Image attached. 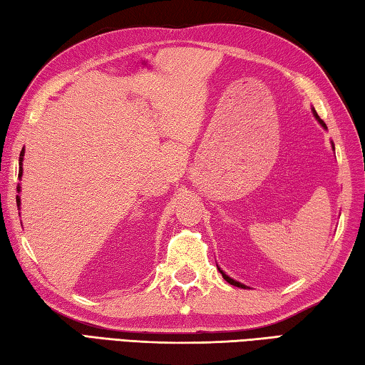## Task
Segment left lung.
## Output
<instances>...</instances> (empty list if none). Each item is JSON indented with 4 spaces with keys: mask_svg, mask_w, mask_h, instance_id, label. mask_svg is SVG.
Instances as JSON below:
<instances>
[{
    "mask_svg": "<svg viewBox=\"0 0 365 365\" xmlns=\"http://www.w3.org/2000/svg\"><path fill=\"white\" fill-rule=\"evenodd\" d=\"M312 111H313V115H314V119L316 120H318L319 122V125L322 127V128H324V130H327V125H326V123H324V120H322L321 118H319V115H318V113H316L314 111V108H312ZM331 144H332V150H335V148H334V143L331 141ZM217 270L219 272H221V274H222V278L227 281V283H230V284H233V286H237V287H243V289H245V287H247V286H245L243 283H240V281H237V279H233V278H230L229 277V274H227L224 270H222V268H219L217 267Z\"/></svg>",
    "mask_w": 365,
    "mask_h": 365,
    "instance_id": "left-lung-1",
    "label": "left lung"
}]
</instances>
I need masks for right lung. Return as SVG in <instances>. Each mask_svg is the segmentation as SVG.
Listing matches in <instances>:
<instances>
[{"instance_id": "1", "label": "right lung", "mask_w": 365, "mask_h": 365, "mask_svg": "<svg viewBox=\"0 0 365 365\" xmlns=\"http://www.w3.org/2000/svg\"><path fill=\"white\" fill-rule=\"evenodd\" d=\"M24 155H25V148L22 149V153H20V157H19V180L24 175ZM17 192H20V184L17 185ZM16 198H17V208L20 210V195H17ZM19 215H20V212H19Z\"/></svg>"}]
</instances>
